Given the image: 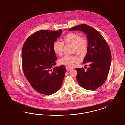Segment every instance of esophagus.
Segmentation results:
<instances>
[{"label": "esophagus", "mask_w": 125, "mask_h": 125, "mask_svg": "<svg viewBox=\"0 0 125 125\" xmlns=\"http://www.w3.org/2000/svg\"><path fill=\"white\" fill-rule=\"evenodd\" d=\"M66 70H67V71H70L71 70H72V68L69 67H66Z\"/></svg>", "instance_id": "34e87169"}]
</instances>
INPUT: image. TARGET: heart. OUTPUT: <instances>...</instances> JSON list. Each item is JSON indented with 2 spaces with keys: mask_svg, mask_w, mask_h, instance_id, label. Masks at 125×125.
<instances>
[{
  "mask_svg": "<svg viewBox=\"0 0 125 125\" xmlns=\"http://www.w3.org/2000/svg\"><path fill=\"white\" fill-rule=\"evenodd\" d=\"M63 42L67 44L73 46V50L80 55L86 54L88 50V42L85 39L81 38L77 33H70L66 35L63 38ZM64 43L60 41H55L53 44V50L58 55H62L63 51ZM80 59L76 55H65L59 60L61 64L72 67L75 63L78 62Z\"/></svg>",
  "mask_w": 125,
  "mask_h": 125,
  "instance_id": "heart-1",
  "label": "heart"
}]
</instances>
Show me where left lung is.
I'll use <instances>...</instances> for the list:
<instances>
[{
    "instance_id": "obj_1",
    "label": "left lung",
    "mask_w": 125,
    "mask_h": 125,
    "mask_svg": "<svg viewBox=\"0 0 125 125\" xmlns=\"http://www.w3.org/2000/svg\"><path fill=\"white\" fill-rule=\"evenodd\" d=\"M68 31H80L87 35L88 47L83 63H88L89 67L86 71L83 68H76L77 79L82 87L95 90L104 84L109 72L112 55L109 46L97 31L85 24Z\"/></svg>"
}]
</instances>
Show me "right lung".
I'll return each mask as SVG.
<instances>
[{
  "mask_svg": "<svg viewBox=\"0 0 125 125\" xmlns=\"http://www.w3.org/2000/svg\"><path fill=\"white\" fill-rule=\"evenodd\" d=\"M62 31H39L28 38L22 47V66L25 77L36 91L47 95L59 89L66 71L63 65L52 69L57 60L53 44Z\"/></svg>",
  "mask_w": 125,
  "mask_h": 125,
  "instance_id": "add662e5",
  "label": "right lung"
}]
</instances>
